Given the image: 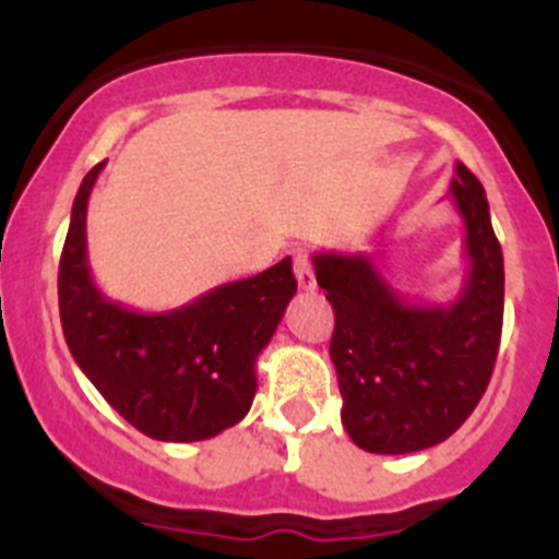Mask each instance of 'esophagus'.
I'll list each match as a JSON object with an SVG mask.
<instances>
[{
	"label": "esophagus",
	"instance_id": "34e87169",
	"mask_svg": "<svg viewBox=\"0 0 559 559\" xmlns=\"http://www.w3.org/2000/svg\"><path fill=\"white\" fill-rule=\"evenodd\" d=\"M294 274H296V283H299V288L302 290L316 288V274H313V265H310L308 254L294 257Z\"/></svg>",
	"mask_w": 559,
	"mask_h": 559
}]
</instances>
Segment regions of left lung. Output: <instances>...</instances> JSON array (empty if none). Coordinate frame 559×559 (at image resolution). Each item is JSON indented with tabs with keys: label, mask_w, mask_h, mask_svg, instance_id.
I'll return each instance as SVG.
<instances>
[{
	"label": "left lung",
	"mask_w": 559,
	"mask_h": 559,
	"mask_svg": "<svg viewBox=\"0 0 559 559\" xmlns=\"http://www.w3.org/2000/svg\"><path fill=\"white\" fill-rule=\"evenodd\" d=\"M451 201L464 224L467 280L451 305H408L369 254L313 257L335 330L330 358L341 423L369 453H414L445 442L478 406L503 324V254L481 181L462 162Z\"/></svg>",
	"instance_id": "left-lung-1"
}]
</instances>
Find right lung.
Wrapping results in <instances>:
<instances>
[{
  "instance_id": "right-lung-1",
  "label": "right lung",
  "mask_w": 559,
  "mask_h": 559,
  "mask_svg": "<svg viewBox=\"0 0 559 559\" xmlns=\"http://www.w3.org/2000/svg\"><path fill=\"white\" fill-rule=\"evenodd\" d=\"M106 162L86 173L58 265L63 338L97 392L136 431L199 442L249 414L257 358L296 294L290 257L263 274L206 290L167 313L111 302L88 274V195Z\"/></svg>"
}]
</instances>
